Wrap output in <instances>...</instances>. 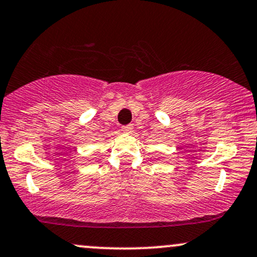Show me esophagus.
I'll return each instance as SVG.
<instances>
[{
	"label": "esophagus",
	"mask_w": 257,
	"mask_h": 257,
	"mask_svg": "<svg viewBox=\"0 0 257 257\" xmlns=\"http://www.w3.org/2000/svg\"><path fill=\"white\" fill-rule=\"evenodd\" d=\"M123 133H126V134H131L133 132V125L132 124H128V125H123L122 129H120Z\"/></svg>",
	"instance_id": "34e87169"
}]
</instances>
